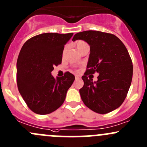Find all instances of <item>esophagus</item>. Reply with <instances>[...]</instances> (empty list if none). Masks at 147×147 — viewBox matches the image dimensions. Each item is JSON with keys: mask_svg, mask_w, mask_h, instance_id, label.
Wrapping results in <instances>:
<instances>
[{"mask_svg": "<svg viewBox=\"0 0 147 147\" xmlns=\"http://www.w3.org/2000/svg\"><path fill=\"white\" fill-rule=\"evenodd\" d=\"M80 77L79 75H75V80H80Z\"/></svg>", "mask_w": 147, "mask_h": 147, "instance_id": "34e87169", "label": "esophagus"}]
</instances>
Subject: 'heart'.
<instances>
[{
  "instance_id": "b5f03b06",
  "label": "heart",
  "mask_w": 147,
  "mask_h": 147,
  "mask_svg": "<svg viewBox=\"0 0 147 147\" xmlns=\"http://www.w3.org/2000/svg\"><path fill=\"white\" fill-rule=\"evenodd\" d=\"M86 45H87V44L85 42H84V41H82V40H78V41H77L76 42H75V46H76L77 48L78 49V50H80V49L82 48L83 46H84Z\"/></svg>"
}]
</instances>
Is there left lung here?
I'll return each mask as SVG.
<instances>
[{
    "label": "left lung",
    "instance_id": "left-lung-1",
    "mask_svg": "<svg viewBox=\"0 0 147 147\" xmlns=\"http://www.w3.org/2000/svg\"><path fill=\"white\" fill-rule=\"evenodd\" d=\"M82 40L90 47L87 70L80 90L84 105L99 114H107L121 106L131 83L132 61L127 49L113 34L87 30L74 35L72 41ZM98 72L93 82L92 74Z\"/></svg>",
    "mask_w": 147,
    "mask_h": 147
}]
</instances>
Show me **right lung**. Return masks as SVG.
Here are the masks:
<instances>
[{"label":"right lung","mask_w":147,"mask_h":147,"mask_svg":"<svg viewBox=\"0 0 147 147\" xmlns=\"http://www.w3.org/2000/svg\"><path fill=\"white\" fill-rule=\"evenodd\" d=\"M73 33L47 32L28 40L17 60V85L28 107L38 115H47L64 102L75 80L70 72L57 78L53 67L61 64L65 44Z\"/></svg>","instance_id":"add662e5"}]
</instances>
